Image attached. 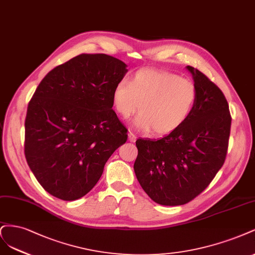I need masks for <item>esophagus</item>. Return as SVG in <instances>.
Returning <instances> with one entry per match:
<instances>
[{"mask_svg": "<svg viewBox=\"0 0 255 255\" xmlns=\"http://www.w3.org/2000/svg\"><path fill=\"white\" fill-rule=\"evenodd\" d=\"M128 139L130 142H135V139H136V135L133 133V132H130L128 133Z\"/></svg>", "mask_w": 255, "mask_h": 255, "instance_id": "1", "label": "esophagus"}]
</instances>
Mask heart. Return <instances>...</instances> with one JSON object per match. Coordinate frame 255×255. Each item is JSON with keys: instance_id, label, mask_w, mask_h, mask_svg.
Returning <instances> with one entry per match:
<instances>
[{"instance_id": "obj_1", "label": "heart", "mask_w": 255, "mask_h": 255, "mask_svg": "<svg viewBox=\"0 0 255 255\" xmlns=\"http://www.w3.org/2000/svg\"><path fill=\"white\" fill-rule=\"evenodd\" d=\"M197 98L198 89L192 79L152 69L137 71L130 81H119L112 92L113 107L122 118H129L139 106L135 126L142 131L152 129L158 135L181 127L191 117Z\"/></svg>"}]
</instances>
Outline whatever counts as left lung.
<instances>
[{"label": "left lung", "instance_id": "8db88e82", "mask_svg": "<svg viewBox=\"0 0 255 255\" xmlns=\"http://www.w3.org/2000/svg\"><path fill=\"white\" fill-rule=\"evenodd\" d=\"M186 68L198 89L191 117L157 141L135 142L137 181L162 205H181L196 198L224 165L228 152L232 119L226 97L199 70Z\"/></svg>", "mask_w": 255, "mask_h": 255}]
</instances>
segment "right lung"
Returning a JSON list of instances; mask_svg holds the SVG:
<instances>
[{
    "label": "right lung",
    "instance_id": "right-lung-1",
    "mask_svg": "<svg viewBox=\"0 0 255 255\" xmlns=\"http://www.w3.org/2000/svg\"><path fill=\"white\" fill-rule=\"evenodd\" d=\"M127 65L106 54H80L41 80L27 107L24 153L44 190L61 200L84 197L127 141L112 92Z\"/></svg>",
    "mask_w": 255,
    "mask_h": 255
}]
</instances>
